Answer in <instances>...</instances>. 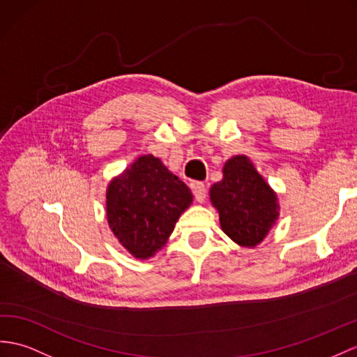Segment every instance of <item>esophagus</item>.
<instances>
[{"label": "esophagus", "mask_w": 357, "mask_h": 357, "mask_svg": "<svg viewBox=\"0 0 357 357\" xmlns=\"http://www.w3.org/2000/svg\"><path fill=\"white\" fill-rule=\"evenodd\" d=\"M192 190H194V195L197 198V202L203 203L206 199V195H207V189H206L204 183H199V181H198V183H194Z\"/></svg>", "instance_id": "obj_1"}]
</instances>
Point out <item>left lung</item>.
<instances>
[{
	"label": "left lung",
	"mask_w": 357,
	"mask_h": 357,
	"mask_svg": "<svg viewBox=\"0 0 357 357\" xmlns=\"http://www.w3.org/2000/svg\"><path fill=\"white\" fill-rule=\"evenodd\" d=\"M208 197L222 231L241 247H257L279 220L277 194L244 154L224 163L222 180L212 185Z\"/></svg>",
	"instance_id": "1"
}]
</instances>
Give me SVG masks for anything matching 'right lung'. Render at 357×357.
Returning <instances> with one entry per match:
<instances>
[{
    "instance_id": "right-lung-1",
    "label": "right lung",
    "mask_w": 357,
    "mask_h": 357,
    "mask_svg": "<svg viewBox=\"0 0 357 357\" xmlns=\"http://www.w3.org/2000/svg\"><path fill=\"white\" fill-rule=\"evenodd\" d=\"M192 199L190 189L159 158L139 155L107 186L109 227L133 257L150 259L167 244Z\"/></svg>"
}]
</instances>
